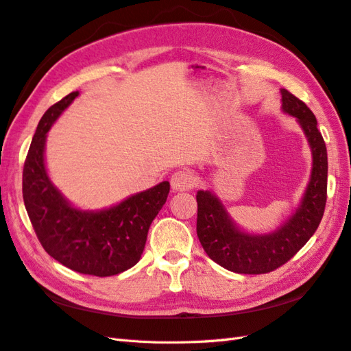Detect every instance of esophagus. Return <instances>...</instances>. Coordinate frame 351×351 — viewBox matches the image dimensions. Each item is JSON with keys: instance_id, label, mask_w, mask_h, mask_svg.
I'll return each instance as SVG.
<instances>
[{"instance_id": "1", "label": "esophagus", "mask_w": 351, "mask_h": 351, "mask_svg": "<svg viewBox=\"0 0 351 351\" xmlns=\"http://www.w3.org/2000/svg\"><path fill=\"white\" fill-rule=\"evenodd\" d=\"M170 184H172L173 191H189L195 185V176L191 170H176L170 178Z\"/></svg>"}]
</instances>
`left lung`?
<instances>
[{
	"mask_svg": "<svg viewBox=\"0 0 351 351\" xmlns=\"http://www.w3.org/2000/svg\"><path fill=\"white\" fill-rule=\"evenodd\" d=\"M282 110L302 127L313 152L311 178L298 209L272 233L241 230L215 194L197 191V236L209 258L236 274H267L287 263L319 227L328 195V151L317 119L308 106L281 89Z\"/></svg>",
	"mask_w": 351,
	"mask_h": 351,
	"instance_id": "obj_1",
	"label": "left lung"
}]
</instances>
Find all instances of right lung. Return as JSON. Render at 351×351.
I'll return each instance as SVG.
<instances>
[{"label":"right lung","instance_id":"obj_1","mask_svg":"<svg viewBox=\"0 0 351 351\" xmlns=\"http://www.w3.org/2000/svg\"><path fill=\"white\" fill-rule=\"evenodd\" d=\"M77 95L79 91L65 95L40 119L23 165V203L49 256L71 271L110 276L141 260L149 226L166 203L170 184L162 181L108 209L82 210L71 206L49 179L45 145L52 124Z\"/></svg>","mask_w":351,"mask_h":351}]
</instances>
